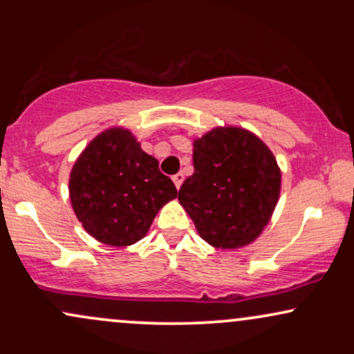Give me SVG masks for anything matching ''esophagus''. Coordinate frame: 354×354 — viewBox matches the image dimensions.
I'll return each mask as SVG.
<instances>
[{"instance_id":"1","label":"esophagus","mask_w":354,"mask_h":354,"mask_svg":"<svg viewBox=\"0 0 354 354\" xmlns=\"http://www.w3.org/2000/svg\"><path fill=\"white\" fill-rule=\"evenodd\" d=\"M183 181H185V174H183V173H178V174H174V176H173V183H174V186H176L178 189L181 188Z\"/></svg>"}]
</instances>
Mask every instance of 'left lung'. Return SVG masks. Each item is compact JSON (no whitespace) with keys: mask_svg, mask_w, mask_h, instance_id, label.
Instances as JSON below:
<instances>
[{"mask_svg":"<svg viewBox=\"0 0 354 354\" xmlns=\"http://www.w3.org/2000/svg\"><path fill=\"white\" fill-rule=\"evenodd\" d=\"M194 173L178 200L213 248L238 250L270 223L281 191L274 154L250 129L216 126L193 140Z\"/></svg>","mask_w":354,"mask_h":354,"instance_id":"left-lung-1","label":"left lung"}]
</instances>
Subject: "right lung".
Returning a JSON list of instances; mask_svg holds the SVG:
<instances>
[{
    "label": "right lung",
    "mask_w": 354,
    "mask_h": 354,
    "mask_svg": "<svg viewBox=\"0 0 354 354\" xmlns=\"http://www.w3.org/2000/svg\"><path fill=\"white\" fill-rule=\"evenodd\" d=\"M178 196L158 160L131 129L111 126L89 141L70 173V200L84 231L109 246H131Z\"/></svg>",
    "instance_id": "obj_1"
}]
</instances>
